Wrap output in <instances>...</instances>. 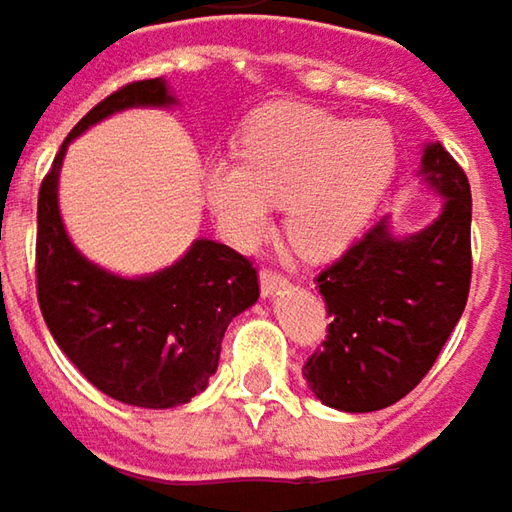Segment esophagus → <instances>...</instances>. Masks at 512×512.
Listing matches in <instances>:
<instances>
[{
  "label": "esophagus",
  "instance_id": "obj_1",
  "mask_svg": "<svg viewBox=\"0 0 512 512\" xmlns=\"http://www.w3.org/2000/svg\"><path fill=\"white\" fill-rule=\"evenodd\" d=\"M259 285H262V296H270L276 294V291H282V288H288V276L265 268L262 270V276H259Z\"/></svg>",
  "mask_w": 512,
  "mask_h": 512
}]
</instances>
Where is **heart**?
<instances>
[{"label":"heart","mask_w":512,"mask_h":512,"mask_svg":"<svg viewBox=\"0 0 512 512\" xmlns=\"http://www.w3.org/2000/svg\"><path fill=\"white\" fill-rule=\"evenodd\" d=\"M395 169L397 143L386 123L273 106L250 123L242 155L204 164V195L221 233L242 247L259 242L273 204H285L291 244L325 259L366 230Z\"/></svg>","instance_id":"b5f03b06"}]
</instances>
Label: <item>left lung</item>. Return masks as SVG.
<instances>
[{
	"mask_svg": "<svg viewBox=\"0 0 512 512\" xmlns=\"http://www.w3.org/2000/svg\"><path fill=\"white\" fill-rule=\"evenodd\" d=\"M418 178L441 195L432 224L397 236L380 218L317 276L331 325L302 374L331 409L377 412L409 395L464 314L473 273L470 181L441 143L423 146Z\"/></svg>",
	"mask_w": 512,
	"mask_h": 512,
	"instance_id": "left-lung-1",
	"label": "left lung"
}]
</instances>
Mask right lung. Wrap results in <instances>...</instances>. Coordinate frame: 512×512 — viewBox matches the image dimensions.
Instances as JSON below:
<instances>
[{
    "label": "right lung",
    "mask_w": 512,
    "mask_h": 512,
    "mask_svg": "<svg viewBox=\"0 0 512 512\" xmlns=\"http://www.w3.org/2000/svg\"><path fill=\"white\" fill-rule=\"evenodd\" d=\"M164 77L129 83L83 117L39 187L37 296L51 337L103 395L169 409L207 389L221 337L259 299L256 268L227 244L195 239L169 268L120 276L86 259L60 216V169L68 143L126 109H169Z\"/></svg>",
    "instance_id": "right-lung-1"
}]
</instances>
